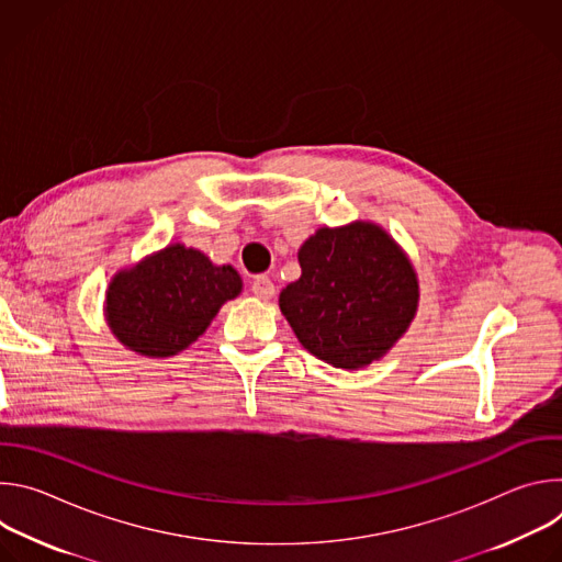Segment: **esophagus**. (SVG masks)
<instances>
[{"mask_svg":"<svg viewBox=\"0 0 562 562\" xmlns=\"http://www.w3.org/2000/svg\"><path fill=\"white\" fill-rule=\"evenodd\" d=\"M251 291L260 297V300H271L276 295V284L267 278V276H258L251 284Z\"/></svg>","mask_w":562,"mask_h":562,"instance_id":"esophagus-1","label":"esophagus"}]
</instances>
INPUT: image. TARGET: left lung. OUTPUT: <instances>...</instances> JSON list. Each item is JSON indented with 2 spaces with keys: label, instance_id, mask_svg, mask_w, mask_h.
Segmentation results:
<instances>
[{
  "label": "left lung",
  "instance_id": "left-lung-1",
  "mask_svg": "<svg viewBox=\"0 0 562 562\" xmlns=\"http://www.w3.org/2000/svg\"><path fill=\"white\" fill-rule=\"evenodd\" d=\"M302 276L280 293L300 345L338 369L380 360L418 311V276L373 222L317 228L297 251Z\"/></svg>",
  "mask_w": 562,
  "mask_h": 562
}]
</instances>
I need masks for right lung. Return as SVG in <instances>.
Wrapping results in <instances>:
<instances>
[{
	"label": "right lung",
	"instance_id": "obj_1",
	"mask_svg": "<svg viewBox=\"0 0 562 562\" xmlns=\"http://www.w3.org/2000/svg\"><path fill=\"white\" fill-rule=\"evenodd\" d=\"M239 291L243 278L231 265L215 267L202 251L171 245L113 276L106 323L126 349L169 358L193 345Z\"/></svg>",
	"mask_w": 562,
	"mask_h": 562
}]
</instances>
